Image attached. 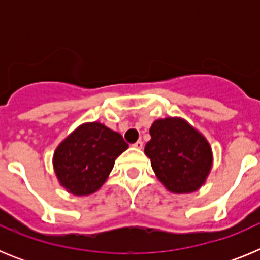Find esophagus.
Listing matches in <instances>:
<instances>
[{
    "mask_svg": "<svg viewBox=\"0 0 260 260\" xmlns=\"http://www.w3.org/2000/svg\"><path fill=\"white\" fill-rule=\"evenodd\" d=\"M133 147H134V148H138V150H142V148H143V142L142 141L135 142V143L133 144Z\"/></svg>",
    "mask_w": 260,
    "mask_h": 260,
    "instance_id": "1",
    "label": "esophagus"
}]
</instances>
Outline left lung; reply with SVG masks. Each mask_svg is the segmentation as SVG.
I'll return each instance as SVG.
<instances>
[{
  "instance_id": "left-lung-1",
  "label": "left lung",
  "mask_w": 260,
  "mask_h": 260,
  "mask_svg": "<svg viewBox=\"0 0 260 260\" xmlns=\"http://www.w3.org/2000/svg\"><path fill=\"white\" fill-rule=\"evenodd\" d=\"M150 134L144 153L165 189L173 194H190L201 189L213 162L206 137L181 117L156 119Z\"/></svg>"
}]
</instances>
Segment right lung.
I'll return each instance as SVG.
<instances>
[{"label":"right lung","mask_w":260,"mask_h":260,"mask_svg":"<svg viewBox=\"0 0 260 260\" xmlns=\"http://www.w3.org/2000/svg\"><path fill=\"white\" fill-rule=\"evenodd\" d=\"M128 144L122 135L102 122H86L57 146L53 168L59 185L77 197L98 191Z\"/></svg>","instance_id":"add662e5"}]
</instances>
